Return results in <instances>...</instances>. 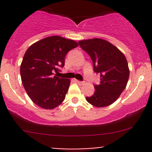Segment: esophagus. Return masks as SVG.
I'll use <instances>...</instances> for the list:
<instances>
[{
  "instance_id": "1",
  "label": "esophagus",
  "mask_w": 152,
  "mask_h": 152,
  "mask_svg": "<svg viewBox=\"0 0 152 152\" xmlns=\"http://www.w3.org/2000/svg\"><path fill=\"white\" fill-rule=\"evenodd\" d=\"M75 82H76V83H78V84H79V85H83L84 83H85V82H81V81H79V80H75Z\"/></svg>"
}]
</instances>
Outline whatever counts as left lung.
Listing matches in <instances>:
<instances>
[{"instance_id": "left-lung-1", "label": "left lung", "mask_w": 152, "mask_h": 152, "mask_svg": "<svg viewBox=\"0 0 152 152\" xmlns=\"http://www.w3.org/2000/svg\"><path fill=\"white\" fill-rule=\"evenodd\" d=\"M79 44L91 58L94 72L100 74V83L94 85V94L86 100L96 107L112 104L128 82L129 70L125 56L113 44L99 38L81 40Z\"/></svg>"}]
</instances>
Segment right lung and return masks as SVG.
Returning a JSON list of instances; mask_svg holds the SVG:
<instances>
[{
  "label": "right lung",
  "instance_id": "right-lung-1",
  "mask_svg": "<svg viewBox=\"0 0 152 152\" xmlns=\"http://www.w3.org/2000/svg\"><path fill=\"white\" fill-rule=\"evenodd\" d=\"M72 39L48 37L27 49L20 65L23 85L32 102L39 107L52 110L65 99L70 79L58 77L69 50L78 46ZM56 72V74H54Z\"/></svg>",
  "mask_w": 152,
  "mask_h": 152
}]
</instances>
